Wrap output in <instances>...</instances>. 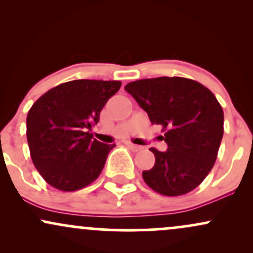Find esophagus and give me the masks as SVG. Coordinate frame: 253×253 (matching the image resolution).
Masks as SVG:
<instances>
[{
	"mask_svg": "<svg viewBox=\"0 0 253 253\" xmlns=\"http://www.w3.org/2000/svg\"><path fill=\"white\" fill-rule=\"evenodd\" d=\"M125 145H126V146L128 147V149H130L132 151H134V152H138V151L143 150V147L139 146V145H135V144L130 143V141H126V143H125Z\"/></svg>",
	"mask_w": 253,
	"mask_h": 253,
	"instance_id": "esophagus-1",
	"label": "esophagus"
}]
</instances>
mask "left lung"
<instances>
[{
	"label": "left lung",
	"instance_id": "obj_1",
	"mask_svg": "<svg viewBox=\"0 0 253 253\" xmlns=\"http://www.w3.org/2000/svg\"><path fill=\"white\" fill-rule=\"evenodd\" d=\"M125 90L147 113L151 124L165 130L168 150L150 149L156 163L143 171L145 183L165 196L195 189L214 167L223 135V112L213 92L183 77L139 80Z\"/></svg>",
	"mask_w": 253,
	"mask_h": 253
}]
</instances>
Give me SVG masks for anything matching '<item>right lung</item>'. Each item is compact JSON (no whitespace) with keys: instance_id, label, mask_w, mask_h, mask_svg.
Masks as SVG:
<instances>
[{"instance_id":"1","label":"right lung","mask_w":253,"mask_h":253,"mask_svg":"<svg viewBox=\"0 0 253 253\" xmlns=\"http://www.w3.org/2000/svg\"><path fill=\"white\" fill-rule=\"evenodd\" d=\"M120 86L119 81H70L50 89L31 107L26 134L32 161L52 187L75 191L100 176L115 144L101 143L89 129Z\"/></svg>"}]
</instances>
